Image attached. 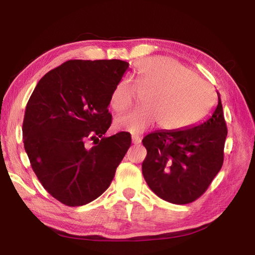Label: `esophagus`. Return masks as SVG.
<instances>
[{
  "instance_id": "34e87169",
  "label": "esophagus",
  "mask_w": 255,
  "mask_h": 255,
  "mask_svg": "<svg viewBox=\"0 0 255 255\" xmlns=\"http://www.w3.org/2000/svg\"><path fill=\"white\" fill-rule=\"evenodd\" d=\"M131 141H132V143H133V144H139L140 142H141V138H140L139 136H136V134H134V136H132V137H131Z\"/></svg>"
}]
</instances>
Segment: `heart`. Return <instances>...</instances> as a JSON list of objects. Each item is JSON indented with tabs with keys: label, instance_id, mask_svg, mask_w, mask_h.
Masks as SVG:
<instances>
[{
	"label": "heart",
	"instance_id": "obj_1",
	"mask_svg": "<svg viewBox=\"0 0 255 255\" xmlns=\"http://www.w3.org/2000/svg\"><path fill=\"white\" fill-rule=\"evenodd\" d=\"M132 88L126 81L114 88L110 107L121 113L133 103L134 93L142 99L141 110L119 116L117 130L141 133L154 123L162 130L178 131L202 122L215 105L211 85L182 64L167 58H150L134 67ZM134 90H132V89Z\"/></svg>",
	"mask_w": 255,
	"mask_h": 255
}]
</instances>
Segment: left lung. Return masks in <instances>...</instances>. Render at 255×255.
Wrapping results in <instances>:
<instances>
[{
	"label": "left lung",
	"mask_w": 255,
	"mask_h": 255,
	"mask_svg": "<svg viewBox=\"0 0 255 255\" xmlns=\"http://www.w3.org/2000/svg\"><path fill=\"white\" fill-rule=\"evenodd\" d=\"M217 94V106L204 122L184 130L154 131L142 140L147 149L143 177L166 202L184 205L196 200L223 166L228 131Z\"/></svg>",
	"instance_id": "8db88e82"
}]
</instances>
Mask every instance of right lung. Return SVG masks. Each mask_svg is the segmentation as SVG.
<instances>
[{
	"instance_id": "right-lung-1",
	"label": "right lung",
	"mask_w": 255,
	"mask_h": 255,
	"mask_svg": "<svg viewBox=\"0 0 255 255\" xmlns=\"http://www.w3.org/2000/svg\"><path fill=\"white\" fill-rule=\"evenodd\" d=\"M128 66L117 59L69 60L46 73L29 97L25 151L41 185L64 205L101 196L130 147L128 132L104 137L111 94Z\"/></svg>"
}]
</instances>
